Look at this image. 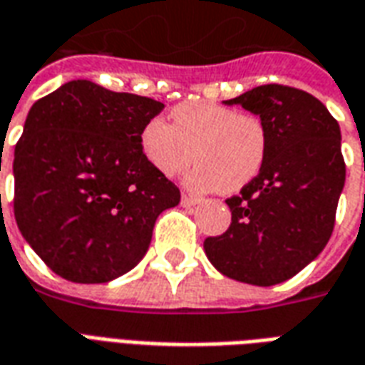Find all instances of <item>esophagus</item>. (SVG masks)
I'll use <instances>...</instances> for the list:
<instances>
[{
	"mask_svg": "<svg viewBox=\"0 0 365 365\" xmlns=\"http://www.w3.org/2000/svg\"><path fill=\"white\" fill-rule=\"evenodd\" d=\"M199 201H201V199L193 197V195H187V193H183V195H182V205H183V207H193V205H197Z\"/></svg>",
	"mask_w": 365,
	"mask_h": 365,
	"instance_id": "1",
	"label": "esophagus"
}]
</instances>
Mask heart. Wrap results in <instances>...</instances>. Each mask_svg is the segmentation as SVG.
Wrapping results in <instances>:
<instances>
[{
	"instance_id": "heart-1",
	"label": "heart",
	"mask_w": 365,
	"mask_h": 365,
	"mask_svg": "<svg viewBox=\"0 0 365 365\" xmlns=\"http://www.w3.org/2000/svg\"><path fill=\"white\" fill-rule=\"evenodd\" d=\"M170 117L172 125L160 117L146 120L138 135L143 156L162 175L182 174L191 150L197 162L187 175L193 190L235 193L262 170L266 128L258 117L207 99L175 105Z\"/></svg>"
}]
</instances>
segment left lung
<instances>
[{"label": "left lung", "mask_w": 365, "mask_h": 365, "mask_svg": "<svg viewBox=\"0 0 365 365\" xmlns=\"http://www.w3.org/2000/svg\"><path fill=\"white\" fill-rule=\"evenodd\" d=\"M225 105L260 117L266 160L240 195L227 199V232L205 238L203 248L222 275L268 287L299 274L332 235L346 180L340 127L317 97L277 83Z\"/></svg>", "instance_id": "1"}]
</instances>
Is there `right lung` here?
<instances>
[{"label": "right lung", "mask_w": 365, "mask_h": 365, "mask_svg": "<svg viewBox=\"0 0 365 365\" xmlns=\"http://www.w3.org/2000/svg\"><path fill=\"white\" fill-rule=\"evenodd\" d=\"M164 109L150 97L72 80L38 99L15 146V221L48 268L107 283L143 260L180 190L146 162L140 128Z\"/></svg>", "instance_id": "add662e5"}]
</instances>
